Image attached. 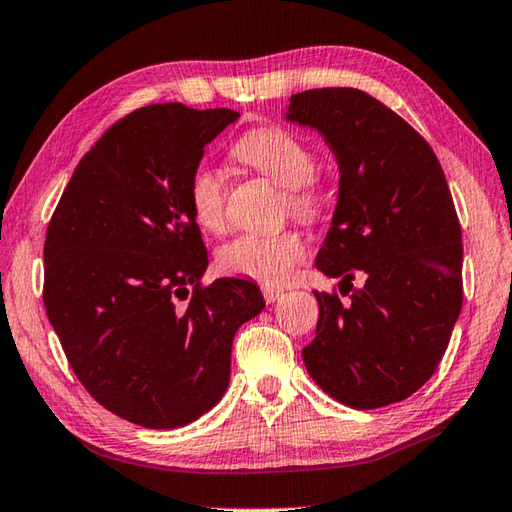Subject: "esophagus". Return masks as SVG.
Returning a JSON list of instances; mask_svg holds the SVG:
<instances>
[{
	"mask_svg": "<svg viewBox=\"0 0 512 512\" xmlns=\"http://www.w3.org/2000/svg\"><path fill=\"white\" fill-rule=\"evenodd\" d=\"M260 292H263L265 303H276L278 298L283 296V287H274V285H263L260 287Z\"/></svg>",
	"mask_w": 512,
	"mask_h": 512,
	"instance_id": "esophagus-1",
	"label": "esophagus"
}]
</instances>
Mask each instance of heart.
<instances>
[{"mask_svg":"<svg viewBox=\"0 0 512 512\" xmlns=\"http://www.w3.org/2000/svg\"><path fill=\"white\" fill-rule=\"evenodd\" d=\"M231 153L278 187H283L285 207L303 223H318L327 211V194L314 176V153L303 138L278 124H263L240 136ZM187 198L196 223L207 231L227 225V187L223 173L198 167L189 178ZM305 238L296 229L276 234H240L218 252L223 272L252 278L258 283H283L305 258Z\"/></svg>","mask_w":512,"mask_h":512,"instance_id":"heart-1","label":"heart"}]
</instances>
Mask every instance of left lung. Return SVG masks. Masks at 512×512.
Listing matches in <instances>:
<instances>
[{"label": "left lung", "mask_w": 512, "mask_h": 512, "mask_svg": "<svg viewBox=\"0 0 512 512\" xmlns=\"http://www.w3.org/2000/svg\"><path fill=\"white\" fill-rule=\"evenodd\" d=\"M287 120L321 131L341 169L339 205L316 256L341 285L314 292L305 368L350 408L399 403L435 374L464 303V245L446 176L423 136L365 91L296 93Z\"/></svg>", "instance_id": "obj_1"}]
</instances>
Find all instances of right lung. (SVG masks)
<instances>
[{"label":"right lung","mask_w":512,"mask_h":512,"mask_svg":"<svg viewBox=\"0 0 512 512\" xmlns=\"http://www.w3.org/2000/svg\"><path fill=\"white\" fill-rule=\"evenodd\" d=\"M240 113L180 102L124 115L77 162L46 227L44 307L75 376L109 412L180 428L223 397L236 330L265 307L252 281L205 285L187 187Z\"/></svg>","instance_id":"1"}]
</instances>
